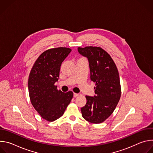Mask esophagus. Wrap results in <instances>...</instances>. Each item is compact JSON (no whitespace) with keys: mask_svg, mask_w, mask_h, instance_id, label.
<instances>
[{"mask_svg":"<svg viewBox=\"0 0 153 153\" xmlns=\"http://www.w3.org/2000/svg\"><path fill=\"white\" fill-rule=\"evenodd\" d=\"M79 96V94H77V93H74V97H76Z\"/></svg>","mask_w":153,"mask_h":153,"instance_id":"obj_1","label":"esophagus"}]
</instances>
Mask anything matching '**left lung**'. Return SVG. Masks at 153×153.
I'll return each mask as SVG.
<instances>
[{
    "instance_id": "left-lung-1",
    "label": "left lung",
    "mask_w": 153,
    "mask_h": 153,
    "mask_svg": "<svg viewBox=\"0 0 153 153\" xmlns=\"http://www.w3.org/2000/svg\"><path fill=\"white\" fill-rule=\"evenodd\" d=\"M88 59L91 80L96 83V96H86V103L81 108L82 117L92 123H100L114 111L121 96V86L116 65L106 51L99 47L78 48Z\"/></svg>"
}]
</instances>
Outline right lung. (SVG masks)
I'll return each instance as SVG.
<instances>
[{"label":"right lung","mask_w":153,"mask_h":153,"mask_svg":"<svg viewBox=\"0 0 153 153\" xmlns=\"http://www.w3.org/2000/svg\"><path fill=\"white\" fill-rule=\"evenodd\" d=\"M71 51L69 48L58 47L43 52L29 75L28 86L31 104L40 116L48 122L60 118L73 97L71 91L63 93L55 85L61 64Z\"/></svg>","instance_id":"1"}]
</instances>
